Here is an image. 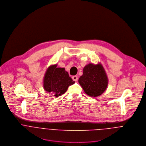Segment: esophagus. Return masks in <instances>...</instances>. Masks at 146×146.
<instances>
[{
    "mask_svg": "<svg viewBox=\"0 0 146 146\" xmlns=\"http://www.w3.org/2000/svg\"><path fill=\"white\" fill-rule=\"evenodd\" d=\"M72 78V80H73L74 81H75V82H76V81L78 80V78L77 76H73Z\"/></svg>",
    "mask_w": 146,
    "mask_h": 146,
    "instance_id": "34e87169",
    "label": "esophagus"
}]
</instances>
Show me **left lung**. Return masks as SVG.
I'll use <instances>...</instances> for the list:
<instances>
[{
  "instance_id": "obj_1",
  "label": "left lung",
  "mask_w": 146,
  "mask_h": 146,
  "mask_svg": "<svg viewBox=\"0 0 146 146\" xmlns=\"http://www.w3.org/2000/svg\"><path fill=\"white\" fill-rule=\"evenodd\" d=\"M108 81L104 68L101 63H89L84 67L83 75L80 77L79 83L86 94L97 97L106 90Z\"/></svg>"
}]
</instances>
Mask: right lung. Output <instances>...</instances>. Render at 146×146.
<instances>
[{
    "instance_id": "add662e5",
    "label": "right lung",
    "mask_w": 146,
    "mask_h": 146,
    "mask_svg": "<svg viewBox=\"0 0 146 146\" xmlns=\"http://www.w3.org/2000/svg\"><path fill=\"white\" fill-rule=\"evenodd\" d=\"M57 66V64L50 66L46 71L43 80L44 90L52 92L55 97L64 94L70 85L75 83L64 68Z\"/></svg>"
}]
</instances>
